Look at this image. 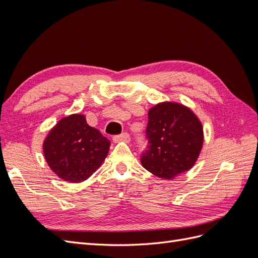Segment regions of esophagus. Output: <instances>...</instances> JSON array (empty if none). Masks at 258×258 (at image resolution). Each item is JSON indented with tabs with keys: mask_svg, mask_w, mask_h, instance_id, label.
Segmentation results:
<instances>
[{
	"mask_svg": "<svg viewBox=\"0 0 258 258\" xmlns=\"http://www.w3.org/2000/svg\"><path fill=\"white\" fill-rule=\"evenodd\" d=\"M113 141H114L115 143L120 142V141L129 142V141H130V136H129V134H127V132H123V134H121V135L114 136V137H113Z\"/></svg>",
	"mask_w": 258,
	"mask_h": 258,
	"instance_id": "34e87169",
	"label": "esophagus"
}]
</instances>
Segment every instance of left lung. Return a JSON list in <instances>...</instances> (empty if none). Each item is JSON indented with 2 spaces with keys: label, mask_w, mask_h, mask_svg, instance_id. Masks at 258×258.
Segmentation results:
<instances>
[{
  "label": "left lung",
  "mask_w": 258,
  "mask_h": 258,
  "mask_svg": "<svg viewBox=\"0 0 258 258\" xmlns=\"http://www.w3.org/2000/svg\"><path fill=\"white\" fill-rule=\"evenodd\" d=\"M145 137L147 145L141 154L142 166L162 178L188 171L204 143V130L196 115L172 102L151 108Z\"/></svg>",
  "instance_id": "obj_1"
}]
</instances>
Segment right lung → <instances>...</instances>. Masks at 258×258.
Instances as JSON below:
<instances>
[{"label":"right lung","instance_id":"right-lung-1","mask_svg":"<svg viewBox=\"0 0 258 258\" xmlns=\"http://www.w3.org/2000/svg\"><path fill=\"white\" fill-rule=\"evenodd\" d=\"M111 142L83 115L62 118L49 132L43 145L46 161L60 178L80 183L101 166Z\"/></svg>","mask_w":258,"mask_h":258}]
</instances>
